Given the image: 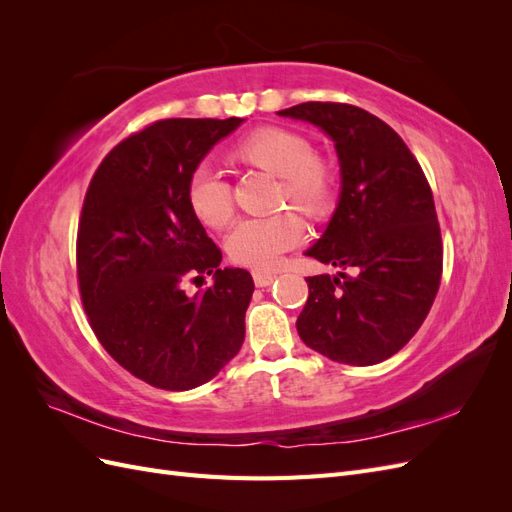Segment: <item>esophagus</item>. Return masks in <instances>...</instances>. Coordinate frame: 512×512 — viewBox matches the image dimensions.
Returning a JSON list of instances; mask_svg holds the SVG:
<instances>
[{
    "instance_id": "34e87169",
    "label": "esophagus",
    "mask_w": 512,
    "mask_h": 512,
    "mask_svg": "<svg viewBox=\"0 0 512 512\" xmlns=\"http://www.w3.org/2000/svg\"><path fill=\"white\" fill-rule=\"evenodd\" d=\"M252 277H254V284H256L258 288H265V286H271V284L275 282L277 275L271 273V271H254Z\"/></svg>"
}]
</instances>
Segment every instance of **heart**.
Listing matches in <instances>:
<instances>
[{
    "label": "heart",
    "instance_id": "heart-1",
    "mask_svg": "<svg viewBox=\"0 0 512 512\" xmlns=\"http://www.w3.org/2000/svg\"><path fill=\"white\" fill-rule=\"evenodd\" d=\"M235 158L280 177V203H292L309 218H320L331 209L335 170L327 160L316 156L312 143L303 134L286 128H260L235 147ZM185 198L194 218L209 228H224L235 213L230 183L211 162L198 164L192 170ZM303 237V220L286 209L267 218L237 222L226 239V252L241 267L269 271Z\"/></svg>",
    "mask_w": 512,
    "mask_h": 512
}]
</instances>
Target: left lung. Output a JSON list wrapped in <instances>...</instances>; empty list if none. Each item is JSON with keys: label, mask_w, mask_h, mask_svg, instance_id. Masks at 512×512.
<instances>
[{"label": "left lung", "mask_w": 512, "mask_h": 512, "mask_svg": "<svg viewBox=\"0 0 512 512\" xmlns=\"http://www.w3.org/2000/svg\"><path fill=\"white\" fill-rule=\"evenodd\" d=\"M277 115L331 136L342 194L324 235L305 252L337 275L307 277L297 331L346 365H376L421 329L442 277V237L421 164L401 136L359 106L303 102Z\"/></svg>", "instance_id": "8db88e82"}]
</instances>
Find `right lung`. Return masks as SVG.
Masks as SVG:
<instances>
[{
  "instance_id": "1",
  "label": "right lung",
  "mask_w": 512,
  "mask_h": 512,
  "mask_svg": "<svg viewBox=\"0 0 512 512\" xmlns=\"http://www.w3.org/2000/svg\"><path fill=\"white\" fill-rule=\"evenodd\" d=\"M241 123H151L108 151L85 194L76 273L89 324L123 369L156 389L209 382L245 339L252 275L220 269V247L185 198L192 170ZM205 272L214 286L188 298L182 284Z\"/></svg>"
}]
</instances>
